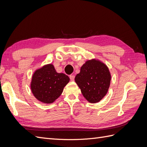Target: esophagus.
Returning <instances> with one entry per match:
<instances>
[{
    "label": "esophagus",
    "mask_w": 147,
    "mask_h": 147,
    "mask_svg": "<svg viewBox=\"0 0 147 147\" xmlns=\"http://www.w3.org/2000/svg\"><path fill=\"white\" fill-rule=\"evenodd\" d=\"M69 77H70V79L71 81L74 80V79H75V75H70Z\"/></svg>",
    "instance_id": "esophagus-1"
}]
</instances>
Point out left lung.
I'll return each mask as SVG.
<instances>
[{
    "mask_svg": "<svg viewBox=\"0 0 147 147\" xmlns=\"http://www.w3.org/2000/svg\"><path fill=\"white\" fill-rule=\"evenodd\" d=\"M75 81L89 102L97 103L108 92L111 74L108 67L100 61L92 59L86 61Z\"/></svg>",
    "mask_w": 147,
    "mask_h": 147,
    "instance_id": "obj_1",
    "label": "left lung"
}]
</instances>
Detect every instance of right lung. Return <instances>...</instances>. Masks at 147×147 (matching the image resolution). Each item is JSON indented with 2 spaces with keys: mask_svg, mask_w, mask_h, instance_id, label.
Masks as SVG:
<instances>
[{
  "mask_svg": "<svg viewBox=\"0 0 147 147\" xmlns=\"http://www.w3.org/2000/svg\"><path fill=\"white\" fill-rule=\"evenodd\" d=\"M69 80L67 75L57 73L53 64H46L34 72L30 89L38 100L44 104H51L61 95Z\"/></svg>",
  "mask_w": 147,
  "mask_h": 147,
  "instance_id": "obj_1",
  "label": "right lung"
}]
</instances>
